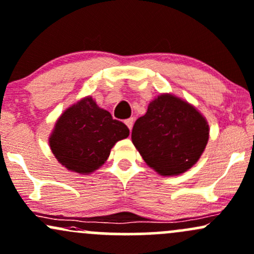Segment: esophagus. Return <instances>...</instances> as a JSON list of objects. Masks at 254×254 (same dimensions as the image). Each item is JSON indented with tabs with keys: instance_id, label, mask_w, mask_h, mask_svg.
Here are the masks:
<instances>
[{
	"instance_id": "obj_1",
	"label": "esophagus",
	"mask_w": 254,
	"mask_h": 254,
	"mask_svg": "<svg viewBox=\"0 0 254 254\" xmlns=\"http://www.w3.org/2000/svg\"><path fill=\"white\" fill-rule=\"evenodd\" d=\"M125 124H127V127H129V130L131 131L132 130V127H133V118H129L125 121Z\"/></svg>"
}]
</instances>
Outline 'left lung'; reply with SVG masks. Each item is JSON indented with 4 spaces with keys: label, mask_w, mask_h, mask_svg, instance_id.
Listing matches in <instances>:
<instances>
[{
    "label": "left lung",
    "mask_w": 254,
    "mask_h": 254,
    "mask_svg": "<svg viewBox=\"0 0 254 254\" xmlns=\"http://www.w3.org/2000/svg\"><path fill=\"white\" fill-rule=\"evenodd\" d=\"M208 136V123L196 107L164 93L135 122L131 140L149 168L161 176H178L197 163Z\"/></svg>",
    "instance_id": "8db88e82"
}]
</instances>
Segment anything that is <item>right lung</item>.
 I'll return each mask as SVG.
<instances>
[{"label":"right lung","mask_w":254,"mask_h":254,"mask_svg":"<svg viewBox=\"0 0 254 254\" xmlns=\"http://www.w3.org/2000/svg\"><path fill=\"white\" fill-rule=\"evenodd\" d=\"M127 136L124 123L113 119L93 97L85 96L58 118L49 147L64 168L89 175L104 165L114 144Z\"/></svg>","instance_id":"add662e5"}]
</instances>
